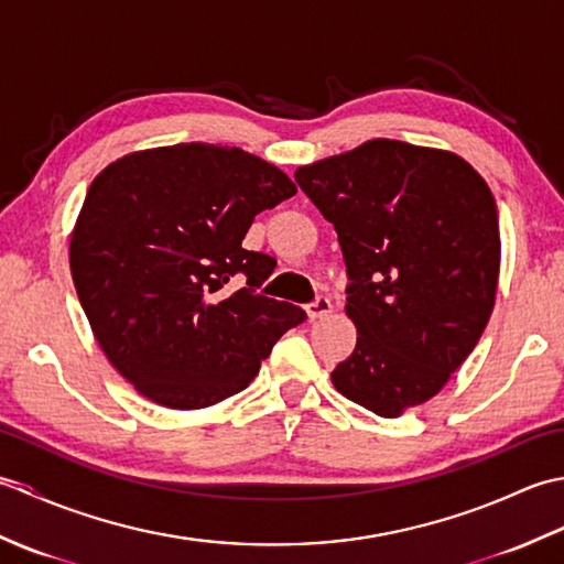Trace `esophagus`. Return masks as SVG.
I'll list each match as a JSON object with an SVG mask.
<instances>
[{
  "label": "esophagus",
  "mask_w": 564,
  "mask_h": 564,
  "mask_svg": "<svg viewBox=\"0 0 564 564\" xmlns=\"http://www.w3.org/2000/svg\"><path fill=\"white\" fill-rule=\"evenodd\" d=\"M329 313H332V301H329V297H317L313 305H307V317L313 319V322L327 317Z\"/></svg>",
  "instance_id": "obj_1"
}]
</instances>
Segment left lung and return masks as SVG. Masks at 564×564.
I'll return each instance as SVG.
<instances>
[{
	"mask_svg": "<svg viewBox=\"0 0 564 564\" xmlns=\"http://www.w3.org/2000/svg\"><path fill=\"white\" fill-rule=\"evenodd\" d=\"M295 182L339 235L354 354L332 370L344 398L400 416L446 386L492 315L497 203L446 150L368 140L297 166Z\"/></svg>",
	"mask_w": 564,
	"mask_h": 564,
	"instance_id": "left-lung-1",
	"label": "left lung"
}]
</instances>
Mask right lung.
<instances>
[{
  "mask_svg": "<svg viewBox=\"0 0 564 564\" xmlns=\"http://www.w3.org/2000/svg\"><path fill=\"white\" fill-rule=\"evenodd\" d=\"M279 166L239 148L178 142L130 152L94 178L69 269L94 337L142 398L203 410L245 390L301 307L259 295L275 261L242 239L295 196ZM235 272L248 289L227 294Z\"/></svg>",
  "mask_w": 564,
  "mask_h": 564,
  "instance_id": "obj_1",
  "label": "right lung"
}]
</instances>
